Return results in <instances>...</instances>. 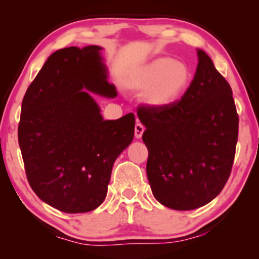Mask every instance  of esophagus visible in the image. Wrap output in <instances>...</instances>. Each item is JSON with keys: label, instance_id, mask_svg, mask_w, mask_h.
I'll use <instances>...</instances> for the list:
<instances>
[{"label": "esophagus", "instance_id": "obj_1", "mask_svg": "<svg viewBox=\"0 0 259 259\" xmlns=\"http://www.w3.org/2000/svg\"><path fill=\"white\" fill-rule=\"evenodd\" d=\"M144 131H145L144 125H141L140 122H137L136 127H134V136H136L137 139H139V138L143 137Z\"/></svg>", "mask_w": 259, "mask_h": 259}]
</instances>
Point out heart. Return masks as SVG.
Listing matches in <instances>:
<instances>
[{
  "mask_svg": "<svg viewBox=\"0 0 259 259\" xmlns=\"http://www.w3.org/2000/svg\"><path fill=\"white\" fill-rule=\"evenodd\" d=\"M191 69L185 62L158 58L131 73L126 79L130 90L144 92V100L153 107L172 104L191 83Z\"/></svg>",
  "mask_w": 259,
  "mask_h": 259,
  "instance_id": "1",
  "label": "heart"
}]
</instances>
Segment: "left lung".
<instances>
[{"label": "left lung", "instance_id": "left-lung-1", "mask_svg": "<svg viewBox=\"0 0 259 259\" xmlns=\"http://www.w3.org/2000/svg\"><path fill=\"white\" fill-rule=\"evenodd\" d=\"M146 173L159 203L194 210L221 193L231 173L238 114L228 81L198 49L196 74L185 94L164 107L143 105Z\"/></svg>", "mask_w": 259, "mask_h": 259}]
</instances>
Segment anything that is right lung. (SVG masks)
I'll use <instances>...</instances> for the list:
<instances>
[{"label":"right lung","instance_id":"obj_1","mask_svg":"<svg viewBox=\"0 0 259 259\" xmlns=\"http://www.w3.org/2000/svg\"><path fill=\"white\" fill-rule=\"evenodd\" d=\"M100 51L87 46L53 53L21 107L19 145L28 183L41 200L66 213L100 206L113 164L134 137L133 113L104 120L87 92L116 95Z\"/></svg>","mask_w":259,"mask_h":259}]
</instances>
